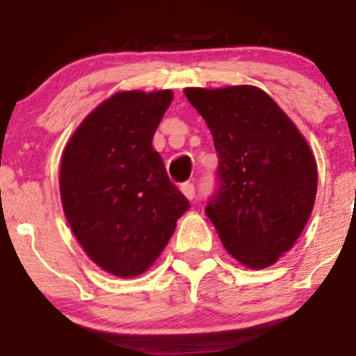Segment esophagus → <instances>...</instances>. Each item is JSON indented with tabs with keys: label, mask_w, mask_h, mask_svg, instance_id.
<instances>
[{
	"label": "esophagus",
	"mask_w": 356,
	"mask_h": 356,
	"mask_svg": "<svg viewBox=\"0 0 356 356\" xmlns=\"http://www.w3.org/2000/svg\"><path fill=\"white\" fill-rule=\"evenodd\" d=\"M181 191H182V195H184L188 200H193V198H195V195H196L195 184H191V182H186V184H182Z\"/></svg>",
	"instance_id": "obj_1"
}]
</instances>
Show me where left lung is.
I'll use <instances>...</instances> for the list:
<instances>
[{"label":"left lung","instance_id":"obj_1","mask_svg":"<svg viewBox=\"0 0 356 356\" xmlns=\"http://www.w3.org/2000/svg\"><path fill=\"white\" fill-rule=\"evenodd\" d=\"M218 153V191L207 204L222 245L248 268L293 248L317 196V163L296 125L254 86L186 88Z\"/></svg>","mask_w":356,"mask_h":356}]
</instances>
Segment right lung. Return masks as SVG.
<instances>
[{"mask_svg":"<svg viewBox=\"0 0 356 356\" xmlns=\"http://www.w3.org/2000/svg\"><path fill=\"white\" fill-rule=\"evenodd\" d=\"M174 92L120 91L68 139L60 165L63 213L82 250L117 277L148 270L189 201L152 141Z\"/></svg>","mask_w":356,"mask_h":356,"instance_id":"add662e5","label":"right lung"}]
</instances>
